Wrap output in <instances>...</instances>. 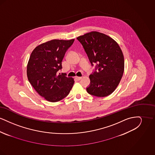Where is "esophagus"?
<instances>
[{"label": "esophagus", "instance_id": "34e87169", "mask_svg": "<svg viewBox=\"0 0 155 155\" xmlns=\"http://www.w3.org/2000/svg\"><path fill=\"white\" fill-rule=\"evenodd\" d=\"M81 78H82V77H75V79H76L77 80H78V81L80 80Z\"/></svg>", "mask_w": 155, "mask_h": 155}]
</instances>
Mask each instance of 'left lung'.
Here are the masks:
<instances>
[{"label": "left lung", "instance_id": "obj_1", "mask_svg": "<svg viewBox=\"0 0 155 155\" xmlns=\"http://www.w3.org/2000/svg\"><path fill=\"white\" fill-rule=\"evenodd\" d=\"M77 39L87 54L92 66L96 64L95 71L89 75L88 93L97 97L110 95L118 86L124 70V56L118 44L110 37L96 31Z\"/></svg>", "mask_w": 155, "mask_h": 155}]
</instances>
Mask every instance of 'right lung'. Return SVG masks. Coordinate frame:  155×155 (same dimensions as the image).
Segmentation results:
<instances>
[{
	"mask_svg": "<svg viewBox=\"0 0 155 155\" xmlns=\"http://www.w3.org/2000/svg\"><path fill=\"white\" fill-rule=\"evenodd\" d=\"M74 39H53L38 45L32 52L27 64L28 81L41 96L51 102L66 97L74 85V79L58 74L61 61Z\"/></svg>",
	"mask_w": 155,
	"mask_h": 155,
	"instance_id": "add662e5",
	"label": "right lung"
}]
</instances>
